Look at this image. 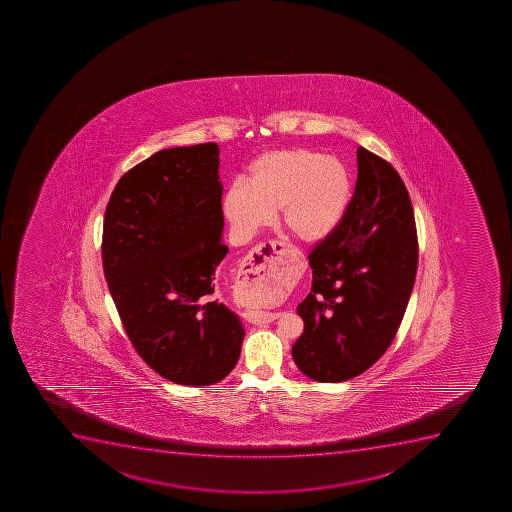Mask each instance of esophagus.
Listing matches in <instances>:
<instances>
[{
    "instance_id": "obj_1",
    "label": "esophagus",
    "mask_w": 512,
    "mask_h": 512,
    "mask_svg": "<svg viewBox=\"0 0 512 512\" xmlns=\"http://www.w3.org/2000/svg\"><path fill=\"white\" fill-rule=\"evenodd\" d=\"M282 251H284V243L277 241V239L258 244L241 264L243 281L248 282L251 286H258L261 282L274 279L281 271V259L279 258H281ZM244 319L251 322V324L263 325L276 320L277 314H274V312L248 311L244 312Z\"/></svg>"
}]
</instances>
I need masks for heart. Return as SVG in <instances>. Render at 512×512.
Returning a JSON list of instances; mask_svg holds the SVG:
<instances>
[{"instance_id": "heart-1", "label": "heart", "mask_w": 512, "mask_h": 512, "mask_svg": "<svg viewBox=\"0 0 512 512\" xmlns=\"http://www.w3.org/2000/svg\"><path fill=\"white\" fill-rule=\"evenodd\" d=\"M352 198V178L344 163L306 149L264 153L249 170L248 185L235 183L223 210L236 236L248 239L279 213L282 228L304 243L327 238L340 225ZM282 287L258 289L251 302L263 306Z\"/></svg>"}]
</instances>
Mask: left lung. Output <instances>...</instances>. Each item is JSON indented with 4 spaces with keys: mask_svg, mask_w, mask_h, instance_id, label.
<instances>
[{
    "mask_svg": "<svg viewBox=\"0 0 512 512\" xmlns=\"http://www.w3.org/2000/svg\"><path fill=\"white\" fill-rule=\"evenodd\" d=\"M359 175L340 225L309 253L312 287L297 306L292 359L307 377L345 382L372 367L405 316L418 266L410 195L397 170L357 149Z\"/></svg>",
    "mask_w": 512,
    "mask_h": 512,
    "instance_id": "8db88e82",
    "label": "left lung"
}]
</instances>
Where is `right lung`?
Segmentation results:
<instances>
[{
    "mask_svg": "<svg viewBox=\"0 0 512 512\" xmlns=\"http://www.w3.org/2000/svg\"><path fill=\"white\" fill-rule=\"evenodd\" d=\"M218 145L153 153L124 173L107 203L102 264L125 334L178 385H213L235 368L244 330L215 296L228 246Z\"/></svg>",
    "mask_w": 512,
    "mask_h": 512,
    "instance_id": "obj_1",
    "label": "right lung"
}]
</instances>
